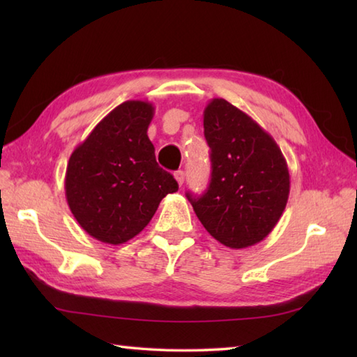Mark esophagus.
<instances>
[{
	"label": "esophagus",
	"mask_w": 357,
	"mask_h": 357,
	"mask_svg": "<svg viewBox=\"0 0 357 357\" xmlns=\"http://www.w3.org/2000/svg\"><path fill=\"white\" fill-rule=\"evenodd\" d=\"M174 178H176L179 187H183V184H184V179H185V173H184L183 170H178L176 173H174Z\"/></svg>",
	"instance_id": "esophagus-1"
}]
</instances>
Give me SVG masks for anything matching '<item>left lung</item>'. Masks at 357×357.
<instances>
[{
	"label": "left lung",
	"instance_id": "8db88e82",
	"mask_svg": "<svg viewBox=\"0 0 357 357\" xmlns=\"http://www.w3.org/2000/svg\"><path fill=\"white\" fill-rule=\"evenodd\" d=\"M211 179L202 196L187 193L211 236L230 248L261 242L282 216L290 173L276 141L247 113L222 98L204 110Z\"/></svg>",
	"mask_w": 357,
	"mask_h": 357
}]
</instances>
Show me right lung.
Wrapping results in <instances>:
<instances>
[{"mask_svg":"<svg viewBox=\"0 0 357 357\" xmlns=\"http://www.w3.org/2000/svg\"><path fill=\"white\" fill-rule=\"evenodd\" d=\"M155 107L126 101L73 150L64 188L72 215L90 236L119 245L144 230L178 183L158 165L147 136Z\"/></svg>","mask_w":357,"mask_h":357,"instance_id":"add662e5","label":"right lung"}]
</instances>
